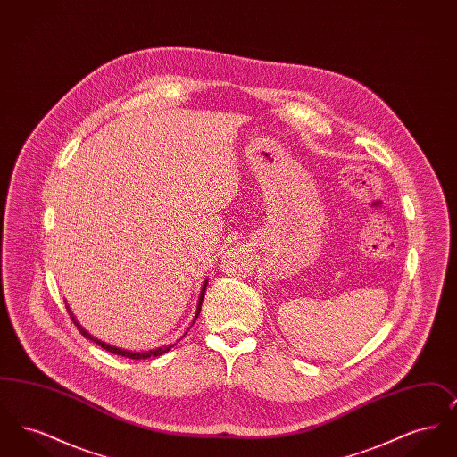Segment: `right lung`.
<instances>
[{
  "label": "right lung",
  "mask_w": 457,
  "mask_h": 457,
  "mask_svg": "<svg viewBox=\"0 0 457 457\" xmlns=\"http://www.w3.org/2000/svg\"><path fill=\"white\" fill-rule=\"evenodd\" d=\"M205 289H207V281H204L202 284V289H200V296H198V303H196V312H195V319L192 320V324H195L196 317H198V313H200V308H202V302H204V295H205ZM66 310H68V313H70V317H71V320L75 322V326L77 328L82 332V336L84 337H87L90 341H94L96 345H99L101 348L106 349L109 353H112V354H118V356H127V358H131V360H147V358H154V356H161V354H164V353H168L170 349L173 348L174 345H168V346H162V348L157 349H149V351H144V353H135V351H127V349L116 348V346H111L108 343H104V341H101V339H97V337H94V336H90L87 330L84 328V327L80 326L79 322H77V319H75V315L71 313V310H70V306L66 304ZM187 334V332H185ZM183 337V336H181Z\"/></svg>",
  "instance_id": "obj_1"
}]
</instances>
